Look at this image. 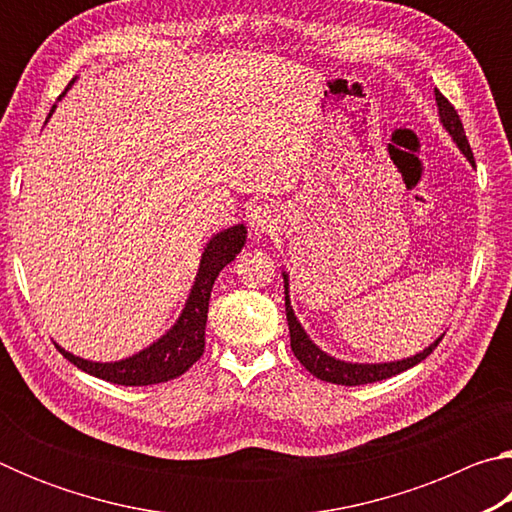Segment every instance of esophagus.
I'll return each mask as SVG.
<instances>
[{"instance_id":"obj_1","label":"esophagus","mask_w":512,"mask_h":512,"mask_svg":"<svg viewBox=\"0 0 512 512\" xmlns=\"http://www.w3.org/2000/svg\"><path fill=\"white\" fill-rule=\"evenodd\" d=\"M248 221H250V230H253L255 235H271V232L277 228L280 214H277L273 205L259 203L253 207V210H250Z\"/></svg>"}]
</instances>
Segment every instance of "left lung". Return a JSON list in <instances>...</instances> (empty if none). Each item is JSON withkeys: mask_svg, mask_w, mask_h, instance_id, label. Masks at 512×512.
I'll return each instance as SVG.
<instances>
[{"mask_svg": "<svg viewBox=\"0 0 512 512\" xmlns=\"http://www.w3.org/2000/svg\"><path fill=\"white\" fill-rule=\"evenodd\" d=\"M436 106H438V115L440 121H443L445 131L452 135V140L456 142L458 149L463 151V155L467 160L474 164V155L470 149V142H467L461 117L454 110L452 103H449L443 94L436 90ZM284 277V307H287V320H289V334H291V350L296 354V359L305 366L311 375L329 381V384H341V386H359V384H372V381H381L388 377L400 375V372L413 368L415 363H420L429 357V354L438 348V343L443 341L440 339L433 341L429 348H424L422 352L415 354V357L402 359V361H391V363H350V361H341L329 357L327 352H323L318 345L309 339L305 329L298 323L296 314L291 309V300H289V275L282 273Z\"/></svg>", "mask_w": 512, "mask_h": 512, "instance_id": "1", "label": "left lung"}]
</instances>
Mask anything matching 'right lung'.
<instances>
[{
	"label": "right lung",
	"instance_id": "1",
	"mask_svg": "<svg viewBox=\"0 0 512 512\" xmlns=\"http://www.w3.org/2000/svg\"><path fill=\"white\" fill-rule=\"evenodd\" d=\"M54 108H51V112H54ZM244 244V223L232 225V228L223 230L210 239V244L203 250L201 266H198L196 282L192 291H189L183 314L176 320V325H173L162 339L149 345V348L133 354V357L112 363H99L74 357L72 352H67L60 348V345H56L58 352L63 354L67 361H72L76 368L88 372V375L106 379L110 384L119 386H149L180 377L201 359V354L205 350L207 307H210V293L214 287V280L223 271V266H228L232 259L241 253Z\"/></svg>",
	"mask_w": 512,
	"mask_h": 512
}]
</instances>
